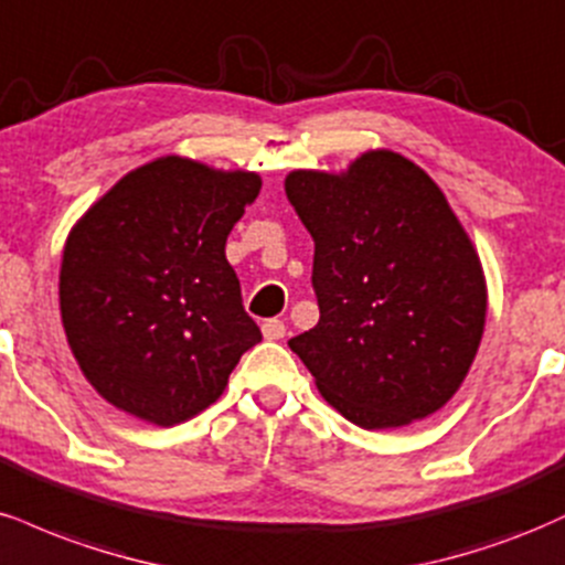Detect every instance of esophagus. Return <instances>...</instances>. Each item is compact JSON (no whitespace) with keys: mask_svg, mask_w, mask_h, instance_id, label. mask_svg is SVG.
Returning <instances> with one entry per match:
<instances>
[{"mask_svg":"<svg viewBox=\"0 0 565 565\" xmlns=\"http://www.w3.org/2000/svg\"><path fill=\"white\" fill-rule=\"evenodd\" d=\"M262 330H264V338H267V341H280V338L285 335V322L282 320H267L262 324Z\"/></svg>","mask_w":565,"mask_h":565,"instance_id":"esophagus-1","label":"esophagus"}]
</instances>
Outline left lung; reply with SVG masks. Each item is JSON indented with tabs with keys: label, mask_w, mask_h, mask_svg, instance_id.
<instances>
[{
	"label": "left lung",
	"mask_w": 565,
	"mask_h": 565,
	"mask_svg": "<svg viewBox=\"0 0 565 565\" xmlns=\"http://www.w3.org/2000/svg\"><path fill=\"white\" fill-rule=\"evenodd\" d=\"M285 192L315 237L320 307L288 347L320 394L367 430L436 413L468 375L487 317L481 262L444 192L391 150L341 177L294 171Z\"/></svg>",
	"instance_id": "1"
}]
</instances>
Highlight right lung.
<instances>
[{
  "instance_id": "add662e5",
  "label": "right lung",
  "mask_w": 565,
  "mask_h": 565,
  "mask_svg": "<svg viewBox=\"0 0 565 565\" xmlns=\"http://www.w3.org/2000/svg\"><path fill=\"white\" fill-rule=\"evenodd\" d=\"M262 179L166 156L126 174L73 227L60 315L86 381L156 426L222 396L262 341L224 256Z\"/></svg>"
}]
</instances>
